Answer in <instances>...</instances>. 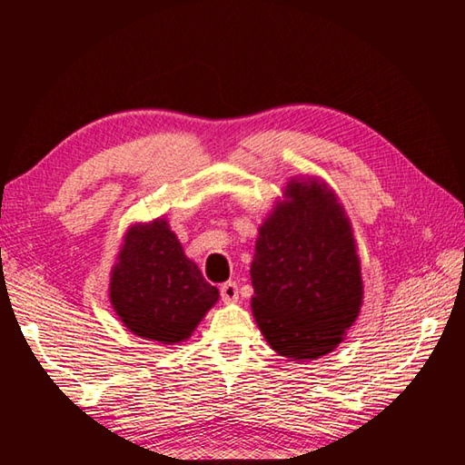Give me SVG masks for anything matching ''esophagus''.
<instances>
[{
  "label": "esophagus",
  "mask_w": 465,
  "mask_h": 465,
  "mask_svg": "<svg viewBox=\"0 0 465 465\" xmlns=\"http://www.w3.org/2000/svg\"><path fill=\"white\" fill-rule=\"evenodd\" d=\"M220 293H222V300L225 303H232L238 300V285H235V282H225V283H222Z\"/></svg>",
  "instance_id": "34e87169"
}]
</instances>
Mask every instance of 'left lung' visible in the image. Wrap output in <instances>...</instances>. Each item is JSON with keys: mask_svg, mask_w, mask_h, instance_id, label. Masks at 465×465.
<instances>
[{"mask_svg": "<svg viewBox=\"0 0 465 465\" xmlns=\"http://www.w3.org/2000/svg\"><path fill=\"white\" fill-rule=\"evenodd\" d=\"M283 195L255 242L252 312L280 355L315 360L338 348L360 315V258L350 217L328 183L293 177Z\"/></svg>", "mask_w": 465, "mask_h": 465, "instance_id": "left-lung-1", "label": "left lung"}]
</instances>
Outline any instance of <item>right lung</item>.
Wrapping results in <instances>:
<instances>
[{
	"label": "right lung",
	"instance_id": "obj_1",
	"mask_svg": "<svg viewBox=\"0 0 465 465\" xmlns=\"http://www.w3.org/2000/svg\"><path fill=\"white\" fill-rule=\"evenodd\" d=\"M220 292L197 265L163 217L134 223L112 270L110 302L122 323L143 340L165 345L190 338Z\"/></svg>",
	"mask_w": 465,
	"mask_h": 465
}]
</instances>
